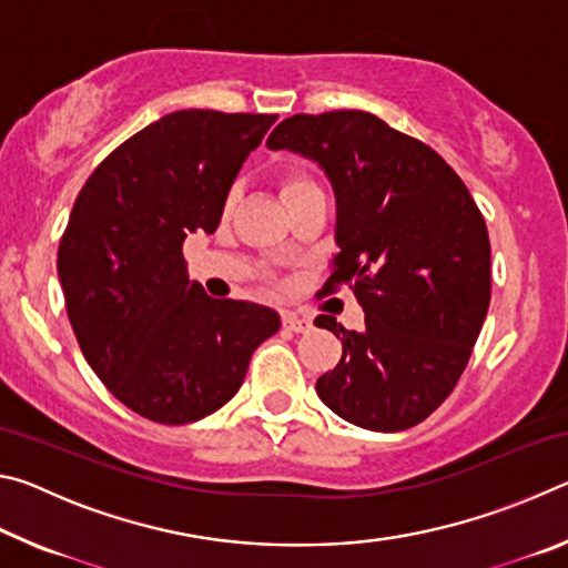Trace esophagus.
Listing matches in <instances>:
<instances>
[{
    "label": "esophagus",
    "instance_id": "esophagus-1",
    "mask_svg": "<svg viewBox=\"0 0 568 568\" xmlns=\"http://www.w3.org/2000/svg\"><path fill=\"white\" fill-rule=\"evenodd\" d=\"M283 328L293 331V333H307L313 328V321L305 318V315H295V313H283Z\"/></svg>",
    "mask_w": 568,
    "mask_h": 568
}]
</instances>
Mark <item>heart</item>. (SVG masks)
Returning <instances> with one entry per match:
<instances>
[{"label":"heart","instance_id":"obj_1","mask_svg":"<svg viewBox=\"0 0 568 568\" xmlns=\"http://www.w3.org/2000/svg\"><path fill=\"white\" fill-rule=\"evenodd\" d=\"M275 185H277V192H281V197H283V203H285L287 210H293L297 203H303L305 197L321 195L318 182H315L301 168H281V170H277L275 172ZM235 203H237V192L230 190L227 197H225V205H223L225 215L233 213Z\"/></svg>","mask_w":568,"mask_h":568}]
</instances>
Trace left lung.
Here are the masks:
<instances>
[{"label": "left lung", "mask_w": 568, "mask_h": 568, "mask_svg": "<svg viewBox=\"0 0 568 568\" xmlns=\"http://www.w3.org/2000/svg\"><path fill=\"white\" fill-rule=\"evenodd\" d=\"M267 148L301 152L331 178L341 253L323 293L348 285L365 311L363 333L315 318L343 343L315 383L321 400L383 434L426 420L466 371L491 301V243L464 180L363 110L293 114Z\"/></svg>", "instance_id": "obj_1"}]
</instances>
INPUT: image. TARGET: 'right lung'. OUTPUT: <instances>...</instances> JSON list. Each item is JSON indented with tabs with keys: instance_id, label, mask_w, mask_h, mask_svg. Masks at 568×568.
I'll list each match as a JSON object with an SVG mask.
<instances>
[{
	"instance_id": "right-lung-1",
	"label": "right lung",
	"mask_w": 568,
	"mask_h": 568,
	"mask_svg": "<svg viewBox=\"0 0 568 568\" xmlns=\"http://www.w3.org/2000/svg\"><path fill=\"white\" fill-rule=\"evenodd\" d=\"M277 114L180 110L148 124L84 182L57 250L82 355L142 418L182 426L243 386L271 307L205 295L187 277V233H215L227 190Z\"/></svg>"
}]
</instances>
